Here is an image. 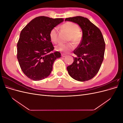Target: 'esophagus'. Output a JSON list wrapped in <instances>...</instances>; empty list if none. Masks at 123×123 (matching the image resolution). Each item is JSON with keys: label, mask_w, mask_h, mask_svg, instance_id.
Wrapping results in <instances>:
<instances>
[{"label": "esophagus", "mask_w": 123, "mask_h": 123, "mask_svg": "<svg viewBox=\"0 0 123 123\" xmlns=\"http://www.w3.org/2000/svg\"><path fill=\"white\" fill-rule=\"evenodd\" d=\"M62 57H65V56H66V55L65 54H62Z\"/></svg>", "instance_id": "34e87169"}]
</instances>
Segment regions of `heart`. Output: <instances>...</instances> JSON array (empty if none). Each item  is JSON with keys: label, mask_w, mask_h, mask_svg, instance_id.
Masks as SVG:
<instances>
[{"label": "heart", "mask_w": 123, "mask_h": 123, "mask_svg": "<svg viewBox=\"0 0 123 123\" xmlns=\"http://www.w3.org/2000/svg\"><path fill=\"white\" fill-rule=\"evenodd\" d=\"M62 30L69 33L68 41L72 42L75 45H77L80 43L83 35L80 31L79 27L77 25L72 22L67 21L62 25ZM49 37L52 43H56L58 42V31L56 28H53L51 30L49 33ZM55 49L57 51L68 53L73 50L74 46L72 43H60L56 46Z\"/></svg>", "instance_id": "b5f03b06"}]
</instances>
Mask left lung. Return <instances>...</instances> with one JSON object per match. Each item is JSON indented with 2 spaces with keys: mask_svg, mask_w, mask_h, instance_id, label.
<instances>
[{
  "mask_svg": "<svg viewBox=\"0 0 123 123\" xmlns=\"http://www.w3.org/2000/svg\"><path fill=\"white\" fill-rule=\"evenodd\" d=\"M65 21L77 24L83 31L81 42L73 51L76 56L73 57V62L67 68L68 73L77 81L90 80L98 73L104 59L105 43L102 33L87 18L69 17Z\"/></svg>",
  "mask_w": 123,
  "mask_h": 123,
  "instance_id": "left-lung-1",
  "label": "left lung"
}]
</instances>
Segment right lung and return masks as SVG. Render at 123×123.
<instances>
[{"instance_id":"obj_1","label":"right lung","mask_w":123,"mask_h":123,"mask_svg":"<svg viewBox=\"0 0 123 123\" xmlns=\"http://www.w3.org/2000/svg\"><path fill=\"white\" fill-rule=\"evenodd\" d=\"M64 21L63 18L39 16L22 30L17 43V57L21 70L29 79L40 80L50 75L55 59L61 53L54 50L51 42V30Z\"/></svg>"}]
</instances>
